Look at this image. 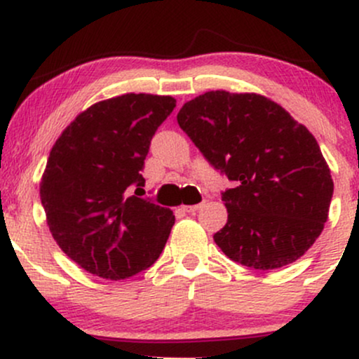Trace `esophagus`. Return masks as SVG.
Wrapping results in <instances>:
<instances>
[{
	"label": "esophagus",
	"instance_id": "34e87169",
	"mask_svg": "<svg viewBox=\"0 0 359 359\" xmlns=\"http://www.w3.org/2000/svg\"><path fill=\"white\" fill-rule=\"evenodd\" d=\"M204 205V203H201V204H194V205H184V211L185 212H196V211H199L201 208H203Z\"/></svg>",
	"mask_w": 359,
	"mask_h": 359
}]
</instances>
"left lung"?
<instances>
[{
  "label": "left lung",
  "instance_id": "8db88e82",
  "mask_svg": "<svg viewBox=\"0 0 359 359\" xmlns=\"http://www.w3.org/2000/svg\"><path fill=\"white\" fill-rule=\"evenodd\" d=\"M177 123L234 182L221 192L228 222L214 241L233 262L273 270L302 257L323 233L334 184L316 138L259 94L209 90Z\"/></svg>",
  "mask_w": 359,
  "mask_h": 359
}]
</instances>
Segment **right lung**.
I'll return each instance as SVG.
<instances>
[{
	"label": "right lung",
	"mask_w": 359,
	"mask_h": 359,
	"mask_svg": "<svg viewBox=\"0 0 359 359\" xmlns=\"http://www.w3.org/2000/svg\"><path fill=\"white\" fill-rule=\"evenodd\" d=\"M175 108L170 96L123 94L100 101L62 131L40 182L47 224L81 269L123 280L158 259L175 216L137 197L155 131Z\"/></svg>",
	"instance_id": "add662e5"
}]
</instances>
